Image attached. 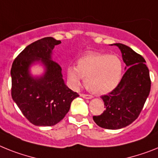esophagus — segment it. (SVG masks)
<instances>
[{
	"mask_svg": "<svg viewBox=\"0 0 158 158\" xmlns=\"http://www.w3.org/2000/svg\"><path fill=\"white\" fill-rule=\"evenodd\" d=\"M80 96L83 98H84V99H92V98H93V96H91V95H85V94H81V95H80Z\"/></svg>",
	"mask_w": 158,
	"mask_h": 158,
	"instance_id": "obj_1",
	"label": "esophagus"
}]
</instances>
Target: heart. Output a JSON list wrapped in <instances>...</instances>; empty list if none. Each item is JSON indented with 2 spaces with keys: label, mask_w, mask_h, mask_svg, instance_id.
I'll return each instance as SVG.
<instances>
[{
  "label": "heart",
  "mask_w": 158,
  "mask_h": 158,
  "mask_svg": "<svg viewBox=\"0 0 158 158\" xmlns=\"http://www.w3.org/2000/svg\"><path fill=\"white\" fill-rule=\"evenodd\" d=\"M123 64L115 54L89 53L78 60L76 67L67 68L69 84L74 89L81 85L82 79L87 88L96 95H104L113 91L120 82Z\"/></svg>",
  "instance_id": "obj_1"
}]
</instances>
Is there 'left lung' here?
Here are the masks:
<instances>
[{"mask_svg": "<svg viewBox=\"0 0 158 158\" xmlns=\"http://www.w3.org/2000/svg\"><path fill=\"white\" fill-rule=\"evenodd\" d=\"M120 49L126 67L119 85L108 95H102L104 112L94 116L98 126L106 129H120L128 126L140 115L150 92L149 71L145 60L130 47L114 43Z\"/></svg>", "mask_w": 158, "mask_h": 158, "instance_id": "left-lung-1", "label": "left lung"}]
</instances>
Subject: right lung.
<instances>
[{
	"label": "right lung",
	"instance_id": "add662e5",
	"mask_svg": "<svg viewBox=\"0 0 158 158\" xmlns=\"http://www.w3.org/2000/svg\"><path fill=\"white\" fill-rule=\"evenodd\" d=\"M60 41L42 38L27 46L14 61L11 68L12 98L23 115L37 126H53L63 120L78 96L65 84L62 68L52 59L54 46ZM44 67L33 76L31 67Z\"/></svg>",
	"mask_w": 158,
	"mask_h": 158
}]
</instances>
